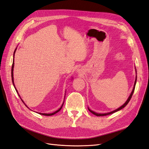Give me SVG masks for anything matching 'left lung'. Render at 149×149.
Here are the masks:
<instances>
[{"mask_svg": "<svg viewBox=\"0 0 149 149\" xmlns=\"http://www.w3.org/2000/svg\"><path fill=\"white\" fill-rule=\"evenodd\" d=\"M136 79H135V84H134V86H133V90H132V92L131 93V94H130V96L128 97V100H127V101H126L125 103L122 105L121 106H120V108H118L117 109H115V110H114V111H111V112H109V113H104V114H101V113H96V112H94V111H92V110H91L89 108H88V109H89V111L91 112V113H92L93 114H94V115H96V116H106V115H109V114H113V113H115V112H116V111H120V110H121V109H123V108H125L126 106L127 105V104L129 102V101H130V100H131V98H132V95H133V92H134V90H135V84H136Z\"/></svg>", "mask_w": 149, "mask_h": 149, "instance_id": "8db88e82", "label": "left lung"}]
</instances>
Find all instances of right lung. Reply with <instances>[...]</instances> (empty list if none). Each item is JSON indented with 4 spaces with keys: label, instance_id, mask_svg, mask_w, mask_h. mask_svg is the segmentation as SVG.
Returning <instances> with one entry per match:
<instances>
[{
    "label": "right lung",
    "instance_id": "right-lung-1",
    "mask_svg": "<svg viewBox=\"0 0 149 149\" xmlns=\"http://www.w3.org/2000/svg\"><path fill=\"white\" fill-rule=\"evenodd\" d=\"M16 49H15V51H14V53H15V52H16ZM14 61H13V65H12V70H11V77H12V81H13V85H14V77H13V70H14ZM15 87V86H14ZM15 89H16V92L17 93V90L16 89V87H15ZM21 98V97H20ZM21 100H22V99H21ZM22 101L23 102V101L22 100ZM63 104L62 105V106H61L60 107V108H59L58 110H57V111H55L54 113H49V114H47V113H39V114H42V115H45V116H52V115H53V114H56V113H58L60 110L62 109V106H63Z\"/></svg>",
    "mask_w": 149,
    "mask_h": 149
}]
</instances>
